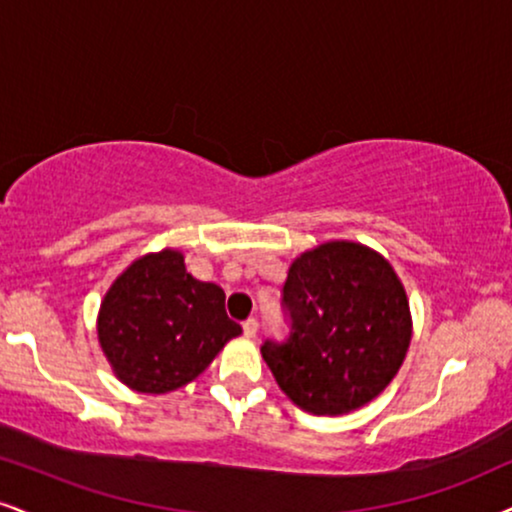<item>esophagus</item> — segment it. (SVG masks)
<instances>
[{
    "label": "esophagus",
    "mask_w": 512,
    "mask_h": 512,
    "mask_svg": "<svg viewBox=\"0 0 512 512\" xmlns=\"http://www.w3.org/2000/svg\"><path fill=\"white\" fill-rule=\"evenodd\" d=\"M244 337H249V339H254L256 337V332H258V323L254 318H249V320H244Z\"/></svg>",
    "instance_id": "34e87169"
}]
</instances>
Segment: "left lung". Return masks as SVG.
I'll list each match as a JSON object with an SVG mask.
<instances>
[{"instance_id": "8db88e82", "label": "left lung", "mask_w": 512, "mask_h": 512, "mask_svg": "<svg viewBox=\"0 0 512 512\" xmlns=\"http://www.w3.org/2000/svg\"><path fill=\"white\" fill-rule=\"evenodd\" d=\"M282 301L292 332L261 353L296 406L342 415L389 387L408 353L413 318L387 258L349 239L318 244L292 261Z\"/></svg>"}]
</instances>
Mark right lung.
<instances>
[{"instance_id":"1","label":"right lung","mask_w":512,"mask_h":512,"mask_svg":"<svg viewBox=\"0 0 512 512\" xmlns=\"http://www.w3.org/2000/svg\"><path fill=\"white\" fill-rule=\"evenodd\" d=\"M239 334L223 289L187 273L178 249L135 258L111 282L97 315L113 375L140 394H168L197 380Z\"/></svg>"}]
</instances>
